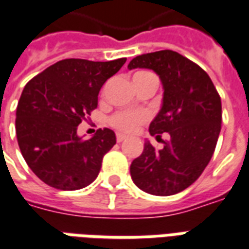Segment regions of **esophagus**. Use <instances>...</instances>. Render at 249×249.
I'll list each match as a JSON object with an SVG mask.
<instances>
[{"label": "esophagus", "mask_w": 249, "mask_h": 249, "mask_svg": "<svg viewBox=\"0 0 249 249\" xmlns=\"http://www.w3.org/2000/svg\"><path fill=\"white\" fill-rule=\"evenodd\" d=\"M124 140H126V136H124V134H121V133H117L116 134V141L120 143V142H123Z\"/></svg>", "instance_id": "esophagus-1"}]
</instances>
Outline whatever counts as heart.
I'll use <instances>...</instances> for the list:
<instances>
[{
  "label": "heart",
  "mask_w": 249,
  "mask_h": 249,
  "mask_svg": "<svg viewBox=\"0 0 249 249\" xmlns=\"http://www.w3.org/2000/svg\"><path fill=\"white\" fill-rule=\"evenodd\" d=\"M152 75L151 72L148 71H138L134 73V80L142 79L146 76ZM148 115L146 111H140V109H124V111H119L115 115L111 116L109 119V124L112 125L119 132L123 133H132L134 132L141 124H143L148 120Z\"/></svg>",
  "instance_id": "1"
}]
</instances>
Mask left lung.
<instances>
[{"label": "left lung", "mask_w": 249, "mask_h": 249, "mask_svg": "<svg viewBox=\"0 0 249 249\" xmlns=\"http://www.w3.org/2000/svg\"><path fill=\"white\" fill-rule=\"evenodd\" d=\"M128 68H150L159 75L163 107L148 130L170 136L161 150L144 142L130 165L133 182L158 196L181 193L200 177L214 152L222 121L220 94L203 68L173 50L138 55Z\"/></svg>", "instance_id": "left-lung-1"}]
</instances>
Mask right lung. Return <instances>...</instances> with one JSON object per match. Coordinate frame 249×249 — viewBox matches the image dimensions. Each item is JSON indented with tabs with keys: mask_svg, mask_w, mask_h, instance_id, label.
<instances>
[{
	"mask_svg": "<svg viewBox=\"0 0 249 249\" xmlns=\"http://www.w3.org/2000/svg\"><path fill=\"white\" fill-rule=\"evenodd\" d=\"M126 58L93 62L63 59L29 80L18 102L15 129L25 163L46 185L72 191L97 178L103 156L116 143L111 129L90 140L77 126L97 108L98 93Z\"/></svg>",
	"mask_w": 249,
	"mask_h": 249,
	"instance_id": "obj_1",
	"label": "right lung"
}]
</instances>
